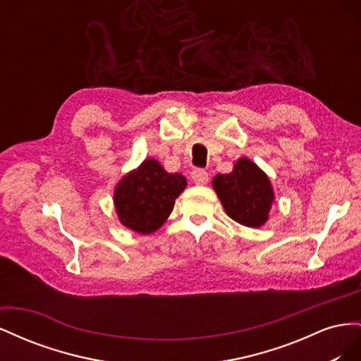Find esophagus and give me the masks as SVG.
I'll return each mask as SVG.
<instances>
[{"label": "esophagus", "instance_id": "obj_1", "mask_svg": "<svg viewBox=\"0 0 361 361\" xmlns=\"http://www.w3.org/2000/svg\"><path fill=\"white\" fill-rule=\"evenodd\" d=\"M191 178L194 180V183L197 185H206L207 180H209V173L203 169H194L191 173Z\"/></svg>", "mask_w": 361, "mask_h": 361}]
</instances>
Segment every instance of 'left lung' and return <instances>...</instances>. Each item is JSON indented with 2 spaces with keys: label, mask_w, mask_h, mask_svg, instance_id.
I'll use <instances>...</instances> for the list:
<instances>
[{
  "label": "left lung",
  "mask_w": 361,
  "mask_h": 361,
  "mask_svg": "<svg viewBox=\"0 0 361 361\" xmlns=\"http://www.w3.org/2000/svg\"><path fill=\"white\" fill-rule=\"evenodd\" d=\"M212 188L226 214L236 223L247 227H262L268 221L276 200L274 188L268 174L256 162L239 158L231 173L216 174L212 179Z\"/></svg>",
  "instance_id": "1"
}]
</instances>
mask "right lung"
I'll use <instances>...</instances> for the list:
<instances>
[{
  "instance_id": "obj_1",
  "label": "right lung",
  "mask_w": 361,
  "mask_h": 361,
  "mask_svg": "<svg viewBox=\"0 0 361 361\" xmlns=\"http://www.w3.org/2000/svg\"><path fill=\"white\" fill-rule=\"evenodd\" d=\"M185 188L187 179L180 173H167L157 159L147 158L116 185L118 221L133 232L154 233L166 223Z\"/></svg>"
}]
</instances>
